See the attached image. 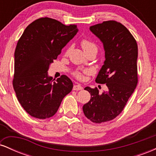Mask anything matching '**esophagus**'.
I'll list each match as a JSON object with an SVG mask.
<instances>
[{"instance_id": "1", "label": "esophagus", "mask_w": 156, "mask_h": 156, "mask_svg": "<svg viewBox=\"0 0 156 156\" xmlns=\"http://www.w3.org/2000/svg\"><path fill=\"white\" fill-rule=\"evenodd\" d=\"M82 89H83V87L80 84H76V85H74V87H73V90L75 91H79L82 90Z\"/></svg>"}]
</instances>
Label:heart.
Instances as JSON below:
<instances>
[{
    "mask_svg": "<svg viewBox=\"0 0 156 156\" xmlns=\"http://www.w3.org/2000/svg\"><path fill=\"white\" fill-rule=\"evenodd\" d=\"M80 44H81V47L83 48V50L84 51L85 53L88 51H95L98 52V46L97 44L94 43V42H92V40L89 39H83V40L81 41L80 42ZM69 51H70V48H68L66 51V54H67L69 53ZM89 72L88 70H83V71H79L77 70L75 71L74 73H73V76L75 78H77L78 80H82L84 79V75L85 74H88Z\"/></svg>",
    "mask_w": 156,
    "mask_h": 156,
    "instance_id": "heart-1",
    "label": "heart"
}]
</instances>
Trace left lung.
I'll return each instance as SVG.
<instances>
[{"label": "left lung", "mask_w": 156, "mask_h": 156, "mask_svg": "<svg viewBox=\"0 0 156 156\" xmlns=\"http://www.w3.org/2000/svg\"><path fill=\"white\" fill-rule=\"evenodd\" d=\"M103 43L105 60L95 81L105 83L106 91L86 87L91 98L83 106L84 115L94 123L114 119L122 112L138 83V46L125 26L115 20L90 26Z\"/></svg>", "instance_id": "1"}]
</instances>
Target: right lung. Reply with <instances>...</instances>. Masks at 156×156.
<instances>
[{
	"label": "right lung",
	"mask_w": 156,
	"mask_h": 156,
	"mask_svg": "<svg viewBox=\"0 0 156 156\" xmlns=\"http://www.w3.org/2000/svg\"><path fill=\"white\" fill-rule=\"evenodd\" d=\"M78 31L75 24L65 26L56 20L41 17L28 25L19 39L12 84L20 103L31 117H53L72 91L73 82L67 76L53 83L48 70Z\"/></svg>",
	"instance_id": "obj_1"
}]
</instances>
